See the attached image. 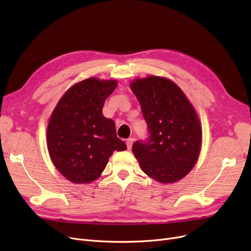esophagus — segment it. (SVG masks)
<instances>
[{
    "mask_svg": "<svg viewBox=\"0 0 251 251\" xmlns=\"http://www.w3.org/2000/svg\"><path fill=\"white\" fill-rule=\"evenodd\" d=\"M133 138H128L126 140V144H127V148L128 150H131V148H132V144H133Z\"/></svg>",
    "mask_w": 251,
    "mask_h": 251,
    "instance_id": "obj_1",
    "label": "esophagus"
}]
</instances>
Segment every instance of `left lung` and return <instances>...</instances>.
Listing matches in <instances>:
<instances>
[{
    "label": "left lung",
    "instance_id": "8db88e82",
    "mask_svg": "<svg viewBox=\"0 0 251 251\" xmlns=\"http://www.w3.org/2000/svg\"><path fill=\"white\" fill-rule=\"evenodd\" d=\"M130 87L149 130L148 139L132 146L142 171L165 184L185 177L201 147V122L192 104L177 84L164 77L136 79Z\"/></svg>",
    "mask_w": 251,
    "mask_h": 251
}]
</instances>
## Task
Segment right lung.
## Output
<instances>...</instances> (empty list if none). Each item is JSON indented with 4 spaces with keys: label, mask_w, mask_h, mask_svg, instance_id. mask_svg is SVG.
Wrapping results in <instances>:
<instances>
[{
    "label": "right lung",
    "mask_w": 251,
    "mask_h": 251,
    "mask_svg": "<svg viewBox=\"0 0 251 251\" xmlns=\"http://www.w3.org/2000/svg\"><path fill=\"white\" fill-rule=\"evenodd\" d=\"M116 80L90 77L70 87L52 112L47 131L48 150L59 172L73 183L97 180L115 151L127 149L115 123L101 111Z\"/></svg>",
    "instance_id": "right-lung-1"
}]
</instances>
